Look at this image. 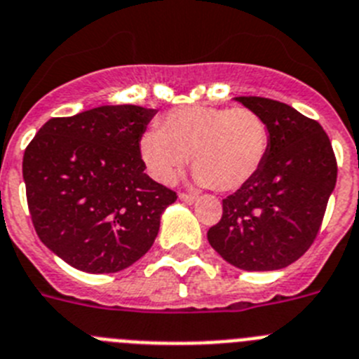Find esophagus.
I'll list each match as a JSON object with an SVG mask.
<instances>
[{
  "mask_svg": "<svg viewBox=\"0 0 359 359\" xmlns=\"http://www.w3.org/2000/svg\"><path fill=\"white\" fill-rule=\"evenodd\" d=\"M179 198L186 203H193L198 200V195H195V193H180Z\"/></svg>",
  "mask_w": 359,
  "mask_h": 359,
  "instance_id": "1",
  "label": "esophagus"
}]
</instances>
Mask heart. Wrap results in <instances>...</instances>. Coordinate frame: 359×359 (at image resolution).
<instances>
[{
  "instance_id": "b5f03b06",
  "label": "heart",
  "mask_w": 359,
  "mask_h": 359,
  "mask_svg": "<svg viewBox=\"0 0 359 359\" xmlns=\"http://www.w3.org/2000/svg\"><path fill=\"white\" fill-rule=\"evenodd\" d=\"M270 140L266 119L252 109L193 105L168 112L163 128H148L140 150L159 182L175 180L191 156L200 184L236 191L261 172Z\"/></svg>"
}]
</instances>
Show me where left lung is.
I'll list each match as a JSON object with an SVG mask.
<instances>
[{"label": "left lung", "mask_w": 359, "mask_h": 359, "mask_svg": "<svg viewBox=\"0 0 359 359\" xmlns=\"http://www.w3.org/2000/svg\"><path fill=\"white\" fill-rule=\"evenodd\" d=\"M236 100L266 119L270 151L261 172L224 198L222 218L208 240L241 270H279L299 259L320 231L337 184V157L315 119L276 100Z\"/></svg>", "instance_id": "obj_1"}]
</instances>
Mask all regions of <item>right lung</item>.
<instances>
[{"instance_id": "add662e5", "label": "right lung", "mask_w": 359, "mask_h": 359, "mask_svg": "<svg viewBox=\"0 0 359 359\" xmlns=\"http://www.w3.org/2000/svg\"><path fill=\"white\" fill-rule=\"evenodd\" d=\"M156 109L103 105L51 118L25 150L39 240L76 270L112 273L143 257L177 193L144 173L140 141Z\"/></svg>"}]
</instances>
